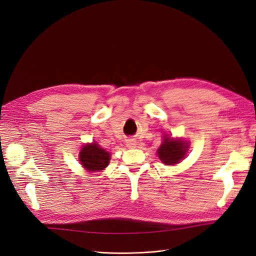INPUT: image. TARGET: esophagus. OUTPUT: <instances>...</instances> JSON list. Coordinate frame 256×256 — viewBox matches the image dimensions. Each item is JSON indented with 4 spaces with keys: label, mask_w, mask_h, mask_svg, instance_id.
<instances>
[{
    "label": "esophagus",
    "mask_w": 256,
    "mask_h": 256,
    "mask_svg": "<svg viewBox=\"0 0 256 256\" xmlns=\"http://www.w3.org/2000/svg\"><path fill=\"white\" fill-rule=\"evenodd\" d=\"M127 146L130 147V148H132V147L136 146V142L134 140H130V141L127 142Z\"/></svg>",
    "instance_id": "esophagus-1"
}]
</instances>
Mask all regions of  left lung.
<instances>
[{"instance_id": "8db88e82", "label": "left lung", "mask_w": 256, "mask_h": 256, "mask_svg": "<svg viewBox=\"0 0 256 256\" xmlns=\"http://www.w3.org/2000/svg\"><path fill=\"white\" fill-rule=\"evenodd\" d=\"M188 148V143L182 138H173L164 136V142L161 143L157 150V154L162 164L166 166H174L180 164V160L184 158Z\"/></svg>"}]
</instances>
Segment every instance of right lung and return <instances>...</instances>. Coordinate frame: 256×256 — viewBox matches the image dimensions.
<instances>
[{"label":"right lung","mask_w":256,"mask_h":256,"mask_svg":"<svg viewBox=\"0 0 256 256\" xmlns=\"http://www.w3.org/2000/svg\"><path fill=\"white\" fill-rule=\"evenodd\" d=\"M110 154L100 147L96 142L82 147L79 154V161L88 172H100L104 170L110 162Z\"/></svg>","instance_id":"1"}]
</instances>
